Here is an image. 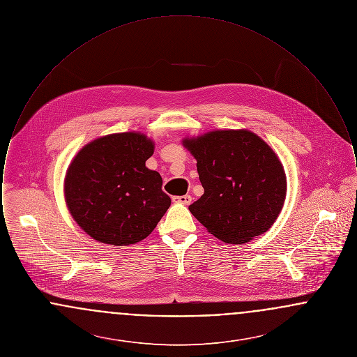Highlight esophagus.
<instances>
[{"label":"esophagus","instance_id":"1","mask_svg":"<svg viewBox=\"0 0 357 357\" xmlns=\"http://www.w3.org/2000/svg\"><path fill=\"white\" fill-rule=\"evenodd\" d=\"M191 201H192V198L190 197V195H182V197H174L172 198V202H175V204H191Z\"/></svg>","mask_w":357,"mask_h":357}]
</instances>
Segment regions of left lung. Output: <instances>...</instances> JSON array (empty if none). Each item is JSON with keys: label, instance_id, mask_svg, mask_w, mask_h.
Returning a JSON list of instances; mask_svg holds the SVG:
<instances>
[{"label": "left lung", "instance_id": "1", "mask_svg": "<svg viewBox=\"0 0 357 357\" xmlns=\"http://www.w3.org/2000/svg\"><path fill=\"white\" fill-rule=\"evenodd\" d=\"M182 144L197 159L204 190L188 210L208 233L241 245L272 227L287 198V175L265 140L249 130H214Z\"/></svg>", "mask_w": 357, "mask_h": 357}]
</instances>
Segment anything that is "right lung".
Wrapping results in <instances>:
<instances>
[{
    "instance_id": "right-lung-1",
    "label": "right lung",
    "mask_w": 357,
    "mask_h": 357,
    "mask_svg": "<svg viewBox=\"0 0 357 357\" xmlns=\"http://www.w3.org/2000/svg\"><path fill=\"white\" fill-rule=\"evenodd\" d=\"M155 150L142 132L100 136L75 155L64 179L69 213L98 242L128 246L149 237L170 207L162 176L146 167Z\"/></svg>"
}]
</instances>
